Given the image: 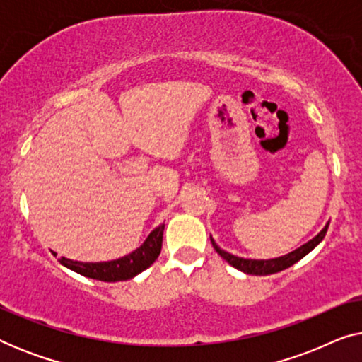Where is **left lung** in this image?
<instances>
[{
  "label": "left lung",
  "mask_w": 362,
  "mask_h": 362,
  "mask_svg": "<svg viewBox=\"0 0 362 362\" xmlns=\"http://www.w3.org/2000/svg\"><path fill=\"white\" fill-rule=\"evenodd\" d=\"M328 226H329V222H326V226L313 237V239L308 240L301 247H298V249L290 252V254H285L281 257H276V259H269V260L242 259V257L232 255V254H229V252L222 250L221 247L216 244V240L212 239V237H211V242H212V247H214V250L217 252V254H219L222 259L227 262V264L234 267V269L244 272V274H249V275H272V274H276V272L288 269V267H291L298 260L303 259L306 254H310V252L325 239L326 230H328Z\"/></svg>",
  "instance_id": "8db88e82"
}]
</instances>
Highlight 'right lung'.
Instances as JSON below:
<instances>
[{"label":"right lung","mask_w":362,"mask_h":362,"mask_svg":"<svg viewBox=\"0 0 362 362\" xmlns=\"http://www.w3.org/2000/svg\"><path fill=\"white\" fill-rule=\"evenodd\" d=\"M163 230H165V224L155 227L138 249L125 257H120V259L108 262H77L61 257L59 262L76 274L87 276V279L100 281L130 280L141 274L143 270H146L158 259L163 244Z\"/></svg>","instance_id":"obj_1"}]
</instances>
